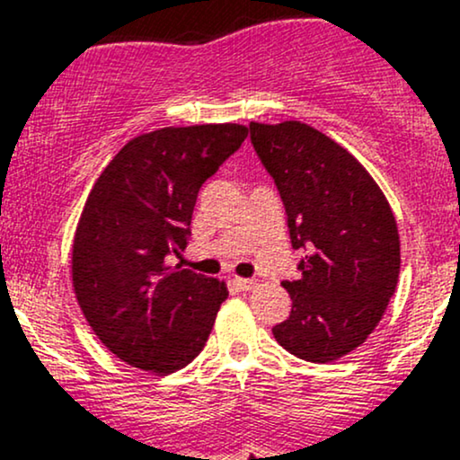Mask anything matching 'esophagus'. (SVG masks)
<instances>
[{
    "label": "esophagus",
    "mask_w": 460,
    "mask_h": 460,
    "mask_svg": "<svg viewBox=\"0 0 460 460\" xmlns=\"http://www.w3.org/2000/svg\"><path fill=\"white\" fill-rule=\"evenodd\" d=\"M234 283H235L237 289H242V292H251V289L257 288L255 279H240V277H235Z\"/></svg>",
    "instance_id": "esophagus-1"
}]
</instances>
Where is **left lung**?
<instances>
[{
  "instance_id": "obj_1",
  "label": "left lung",
  "mask_w": 460,
  "mask_h": 460,
  "mask_svg": "<svg viewBox=\"0 0 460 460\" xmlns=\"http://www.w3.org/2000/svg\"><path fill=\"white\" fill-rule=\"evenodd\" d=\"M251 145L288 214L300 277L283 281L289 318L272 335L294 357L329 363L367 340L394 296L398 226L366 168L322 131L251 123Z\"/></svg>"
}]
</instances>
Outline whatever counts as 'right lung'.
<instances>
[{"label": "right lung", "mask_w": 460, "mask_h": 460, "mask_svg": "<svg viewBox=\"0 0 460 460\" xmlns=\"http://www.w3.org/2000/svg\"><path fill=\"white\" fill-rule=\"evenodd\" d=\"M246 136L234 123L151 131L94 181L73 242V288L94 335L129 366L171 374L203 350L226 288L166 257L188 246L200 186Z\"/></svg>", "instance_id": "1"}]
</instances>
